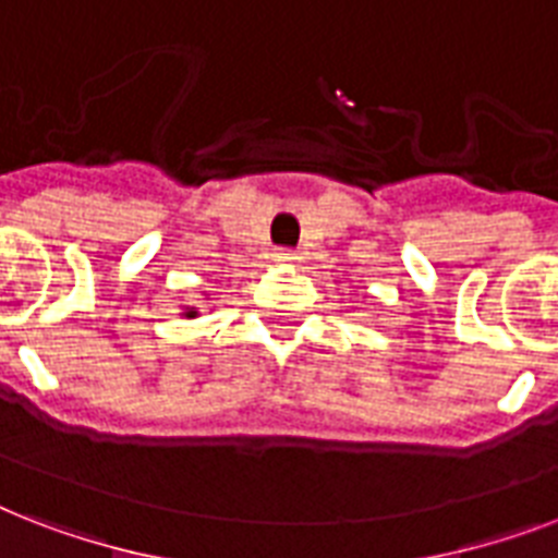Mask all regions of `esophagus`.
<instances>
[{
	"mask_svg": "<svg viewBox=\"0 0 558 558\" xmlns=\"http://www.w3.org/2000/svg\"><path fill=\"white\" fill-rule=\"evenodd\" d=\"M275 260L287 263V266H295V263H301V254H298L295 248H278V252H275Z\"/></svg>",
	"mask_w": 558,
	"mask_h": 558,
	"instance_id": "1",
	"label": "esophagus"
}]
</instances>
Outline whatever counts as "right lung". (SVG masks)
Returning <instances> with one entry per match:
<instances>
[{
	"instance_id": "1",
	"label": "right lung",
	"mask_w": 558,
	"mask_h": 558,
	"mask_svg": "<svg viewBox=\"0 0 558 558\" xmlns=\"http://www.w3.org/2000/svg\"><path fill=\"white\" fill-rule=\"evenodd\" d=\"M187 318H196V306H191V310H187Z\"/></svg>"
}]
</instances>
